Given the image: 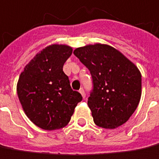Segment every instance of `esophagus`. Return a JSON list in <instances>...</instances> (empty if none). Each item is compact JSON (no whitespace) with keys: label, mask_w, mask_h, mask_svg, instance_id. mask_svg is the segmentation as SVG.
I'll return each instance as SVG.
<instances>
[{"label":"esophagus","mask_w":159,"mask_h":159,"mask_svg":"<svg viewBox=\"0 0 159 159\" xmlns=\"http://www.w3.org/2000/svg\"><path fill=\"white\" fill-rule=\"evenodd\" d=\"M80 93H81V95H82V97H83V98H85V97H86V94H85V91H84V89H83V88H80Z\"/></svg>","instance_id":"obj_1"}]
</instances>
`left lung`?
Masks as SVG:
<instances>
[{
	"label": "left lung",
	"mask_w": 159,
	"mask_h": 159,
	"mask_svg": "<svg viewBox=\"0 0 159 159\" xmlns=\"http://www.w3.org/2000/svg\"><path fill=\"white\" fill-rule=\"evenodd\" d=\"M73 54L90 71L93 90L87 105L93 122L104 129H116L129 119L142 93L141 72L118 50L107 44H89Z\"/></svg>",
	"instance_id": "8db88e82"
}]
</instances>
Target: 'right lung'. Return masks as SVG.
<instances>
[{"label": "right lung", "mask_w": 159, "mask_h": 159, "mask_svg": "<svg viewBox=\"0 0 159 159\" xmlns=\"http://www.w3.org/2000/svg\"><path fill=\"white\" fill-rule=\"evenodd\" d=\"M72 48L52 44L30 61L17 82V94L22 109L31 122L45 130L62 129L70 122L74 108L82 101L73 91L63 66Z\"/></svg>", "instance_id": "right-lung-1"}]
</instances>
